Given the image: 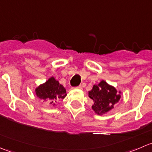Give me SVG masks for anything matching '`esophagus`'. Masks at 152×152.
<instances>
[{"instance_id": "1", "label": "esophagus", "mask_w": 152, "mask_h": 152, "mask_svg": "<svg viewBox=\"0 0 152 152\" xmlns=\"http://www.w3.org/2000/svg\"><path fill=\"white\" fill-rule=\"evenodd\" d=\"M76 88H77V89H79V90H82V85H79V86H78V87H76Z\"/></svg>"}]
</instances>
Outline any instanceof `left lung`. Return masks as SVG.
<instances>
[{"mask_svg": "<svg viewBox=\"0 0 152 152\" xmlns=\"http://www.w3.org/2000/svg\"><path fill=\"white\" fill-rule=\"evenodd\" d=\"M88 94L89 97L93 101L92 108L98 115H102L112 110L121 98L116 89L104 81L93 86Z\"/></svg>", "mask_w": 152, "mask_h": 152, "instance_id": "8db88e82", "label": "left lung"}]
</instances>
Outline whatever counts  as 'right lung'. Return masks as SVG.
<instances>
[{
  "instance_id": "obj_1",
  "label": "right lung",
  "mask_w": 152,
  "mask_h": 152,
  "mask_svg": "<svg viewBox=\"0 0 152 152\" xmlns=\"http://www.w3.org/2000/svg\"><path fill=\"white\" fill-rule=\"evenodd\" d=\"M37 97L47 101L50 104L55 105V102L65 99L66 90L53 77L50 78L45 83L42 84L35 90Z\"/></svg>"
}]
</instances>
